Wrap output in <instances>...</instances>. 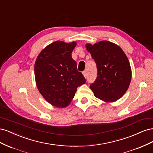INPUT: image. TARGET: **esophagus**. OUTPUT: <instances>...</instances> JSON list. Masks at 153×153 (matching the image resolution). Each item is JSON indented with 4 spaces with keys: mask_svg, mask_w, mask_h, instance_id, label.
I'll use <instances>...</instances> for the list:
<instances>
[{
    "mask_svg": "<svg viewBox=\"0 0 153 153\" xmlns=\"http://www.w3.org/2000/svg\"><path fill=\"white\" fill-rule=\"evenodd\" d=\"M82 74H83V75L84 76V77L86 78V76H87V71L85 70L82 72Z\"/></svg>",
    "mask_w": 153,
    "mask_h": 153,
    "instance_id": "obj_1",
    "label": "esophagus"
}]
</instances>
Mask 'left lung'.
I'll use <instances>...</instances> for the list:
<instances>
[{"instance_id":"left-lung-1","label":"left lung","mask_w":153,"mask_h":153,"mask_svg":"<svg viewBox=\"0 0 153 153\" xmlns=\"http://www.w3.org/2000/svg\"><path fill=\"white\" fill-rule=\"evenodd\" d=\"M85 47L98 69L96 79L90 85L94 96L105 102L117 101L126 92L131 79L126 54L118 45L108 41L93 45L87 43Z\"/></svg>"}]
</instances>
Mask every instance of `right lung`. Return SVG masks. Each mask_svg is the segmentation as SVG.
Returning a JSON list of instances; mask_svg holds the SVG:
<instances>
[{
  "instance_id": "1",
  "label": "right lung",
  "mask_w": 153,
  "mask_h": 153,
  "mask_svg": "<svg viewBox=\"0 0 153 153\" xmlns=\"http://www.w3.org/2000/svg\"><path fill=\"white\" fill-rule=\"evenodd\" d=\"M76 45V42L55 41L41 51L35 62L38 89L43 98L56 107L68 106L75 96L77 87L86 82L71 57Z\"/></svg>"
}]
</instances>
